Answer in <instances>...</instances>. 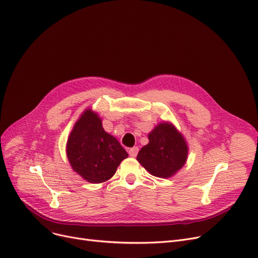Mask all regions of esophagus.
Wrapping results in <instances>:
<instances>
[{
	"mask_svg": "<svg viewBox=\"0 0 258 258\" xmlns=\"http://www.w3.org/2000/svg\"><path fill=\"white\" fill-rule=\"evenodd\" d=\"M138 152H139V149H138L137 147L132 148V149L128 150V154H130L131 157H136L137 154H138Z\"/></svg>",
	"mask_w": 258,
	"mask_h": 258,
	"instance_id": "obj_1",
	"label": "esophagus"
}]
</instances>
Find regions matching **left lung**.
<instances>
[{
    "label": "left lung",
    "instance_id": "obj_1",
    "mask_svg": "<svg viewBox=\"0 0 258 258\" xmlns=\"http://www.w3.org/2000/svg\"><path fill=\"white\" fill-rule=\"evenodd\" d=\"M187 144L175 126L163 122L149 134V143L139 151L137 160L150 174L169 178L184 165Z\"/></svg>",
    "mask_w": 258,
    "mask_h": 258
}]
</instances>
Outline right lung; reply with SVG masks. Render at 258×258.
Listing matches in <instances>:
<instances>
[{
	"instance_id": "right-lung-1",
	"label": "right lung",
	"mask_w": 258,
	"mask_h": 258,
	"mask_svg": "<svg viewBox=\"0 0 258 258\" xmlns=\"http://www.w3.org/2000/svg\"><path fill=\"white\" fill-rule=\"evenodd\" d=\"M66 154L73 170L92 183L108 180L128 156L118 140L103 130L101 119L92 109H86L76 122Z\"/></svg>"
}]
</instances>
